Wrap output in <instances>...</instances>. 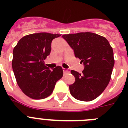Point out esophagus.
<instances>
[{
	"label": "esophagus",
	"instance_id": "obj_1",
	"mask_svg": "<svg viewBox=\"0 0 128 128\" xmlns=\"http://www.w3.org/2000/svg\"><path fill=\"white\" fill-rule=\"evenodd\" d=\"M63 72H64V74H69L70 70L68 69H66V68H63Z\"/></svg>",
	"mask_w": 128,
	"mask_h": 128
}]
</instances>
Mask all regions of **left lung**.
Returning <instances> with one entry per match:
<instances>
[{
  "mask_svg": "<svg viewBox=\"0 0 128 128\" xmlns=\"http://www.w3.org/2000/svg\"><path fill=\"white\" fill-rule=\"evenodd\" d=\"M62 37L84 65L82 74L71 70L75 82L69 86L70 94L78 100L92 101L103 92L111 79L114 66L113 49L105 37L95 33L79 32Z\"/></svg>",
  "mask_w": 128,
  "mask_h": 128,
  "instance_id": "left-lung-1",
  "label": "left lung"
}]
</instances>
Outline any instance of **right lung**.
<instances>
[{
	"label": "right lung",
	"instance_id": "1",
	"mask_svg": "<svg viewBox=\"0 0 128 128\" xmlns=\"http://www.w3.org/2000/svg\"><path fill=\"white\" fill-rule=\"evenodd\" d=\"M59 36L47 32L31 34L22 37L14 48L12 66L16 80L23 93L30 98L49 96L63 76L61 66L50 70L44 61L50 54L52 40Z\"/></svg>",
	"mask_w": 128,
	"mask_h": 128
}]
</instances>
